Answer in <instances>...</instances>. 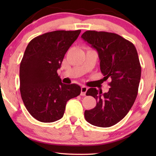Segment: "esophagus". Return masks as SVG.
I'll return each mask as SVG.
<instances>
[{
	"mask_svg": "<svg viewBox=\"0 0 156 156\" xmlns=\"http://www.w3.org/2000/svg\"><path fill=\"white\" fill-rule=\"evenodd\" d=\"M87 89H88V88L85 86H82V87H81V95L82 96L86 95V92H87Z\"/></svg>",
	"mask_w": 156,
	"mask_h": 156,
	"instance_id": "esophagus-1",
	"label": "esophagus"
}]
</instances>
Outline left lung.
<instances>
[{
  "label": "left lung",
  "instance_id": "1",
  "mask_svg": "<svg viewBox=\"0 0 156 156\" xmlns=\"http://www.w3.org/2000/svg\"><path fill=\"white\" fill-rule=\"evenodd\" d=\"M82 38L97 51L101 73L106 80H112L108 92L87 90L86 95L94 97L97 105L85 111V119L96 126L110 127L124 118L137 97L141 74L137 50L116 33L87 30Z\"/></svg>",
  "mask_w": 156,
  "mask_h": 156
}]
</instances>
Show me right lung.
<instances>
[{
	"label": "right lung",
	"mask_w": 156,
	"mask_h": 156,
	"mask_svg": "<svg viewBox=\"0 0 156 156\" xmlns=\"http://www.w3.org/2000/svg\"><path fill=\"white\" fill-rule=\"evenodd\" d=\"M80 30H56L39 35L25 49L20 66V90L27 110L37 121L50 123L62 118L67 102L81 87L62 82L57 69Z\"/></svg>",
	"instance_id": "1"
}]
</instances>
